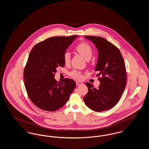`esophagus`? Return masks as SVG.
I'll use <instances>...</instances> for the list:
<instances>
[{"instance_id":"obj_1","label":"esophagus","mask_w":149,"mask_h":149,"mask_svg":"<svg viewBox=\"0 0 149 149\" xmlns=\"http://www.w3.org/2000/svg\"><path fill=\"white\" fill-rule=\"evenodd\" d=\"M76 84L77 85H83V83L81 82H80V81H76Z\"/></svg>"}]
</instances>
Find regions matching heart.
Returning <instances> with one entry per match:
<instances>
[{"mask_svg": "<svg viewBox=\"0 0 149 149\" xmlns=\"http://www.w3.org/2000/svg\"><path fill=\"white\" fill-rule=\"evenodd\" d=\"M75 50L79 53L85 60H89L93 55V49L92 46L88 43L81 42L78 44ZM64 61L65 65H68L70 63V53L66 52L64 55ZM70 75L72 78L80 80L83 78V74L78 70H73L70 72Z\"/></svg>", "mask_w": 149, "mask_h": 149, "instance_id": "heart-1", "label": "heart"}]
</instances>
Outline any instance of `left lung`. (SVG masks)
Segmentation results:
<instances>
[{
	"label": "left lung",
	"mask_w": 149,
	"mask_h": 149,
	"mask_svg": "<svg viewBox=\"0 0 149 149\" xmlns=\"http://www.w3.org/2000/svg\"><path fill=\"white\" fill-rule=\"evenodd\" d=\"M92 42L98 52L95 71L100 84L99 88L86 83L88 92L84 97L85 104L95 112H102L111 109L118 102L126 85V71L125 62L120 51L104 38L85 36Z\"/></svg>",
	"instance_id": "8db88e82"
}]
</instances>
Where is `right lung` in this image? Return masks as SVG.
I'll list each match as a JSON object with an SVG mask.
<instances>
[{
  "mask_svg": "<svg viewBox=\"0 0 149 149\" xmlns=\"http://www.w3.org/2000/svg\"><path fill=\"white\" fill-rule=\"evenodd\" d=\"M79 36L52 37L35 45L31 50L24 71V85L36 106L55 111L64 106L75 88L74 80L55 79L58 66L64 67L66 50Z\"/></svg>",
  "mask_w": 149,
  "mask_h": 149,
  "instance_id": "obj_1",
  "label": "right lung"
}]
</instances>
